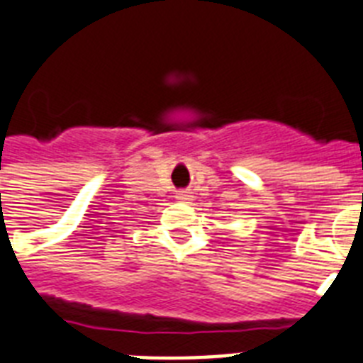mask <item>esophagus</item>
I'll return each mask as SVG.
<instances>
[{"label":"esophagus","mask_w":363,"mask_h":363,"mask_svg":"<svg viewBox=\"0 0 363 363\" xmlns=\"http://www.w3.org/2000/svg\"><path fill=\"white\" fill-rule=\"evenodd\" d=\"M176 199L182 200V202H189V200L193 199V194L189 193V191H178V193H176Z\"/></svg>","instance_id":"obj_1"}]
</instances>
